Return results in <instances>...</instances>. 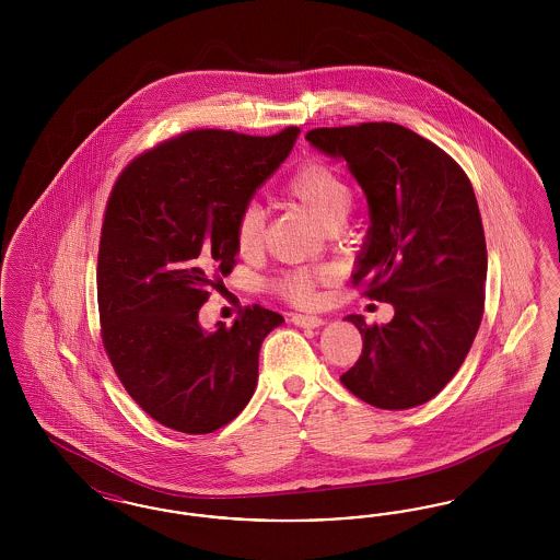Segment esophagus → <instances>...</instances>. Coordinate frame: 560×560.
Returning a JSON list of instances; mask_svg holds the SVG:
<instances>
[{"label": "esophagus", "instance_id": "1", "mask_svg": "<svg viewBox=\"0 0 560 560\" xmlns=\"http://www.w3.org/2000/svg\"><path fill=\"white\" fill-rule=\"evenodd\" d=\"M292 320L298 327H319L323 325V319L317 315H302V313H295L292 315Z\"/></svg>", "mask_w": 560, "mask_h": 560}]
</instances>
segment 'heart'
<instances>
[{"instance_id": "obj_1", "label": "heart", "mask_w": 560, "mask_h": 560, "mask_svg": "<svg viewBox=\"0 0 560 560\" xmlns=\"http://www.w3.org/2000/svg\"><path fill=\"white\" fill-rule=\"evenodd\" d=\"M285 192L315 215L325 229H338L347 218L354 195L347 178L327 161H304L285 185ZM265 245V210L258 203L245 206L237 220V247L241 254H256ZM331 272L325 268H293L275 279V290L295 304H311L320 283Z\"/></svg>"}]
</instances>
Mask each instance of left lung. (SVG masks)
Here are the masks:
<instances>
[{
    "label": "left lung",
    "mask_w": 560,
    "mask_h": 560,
    "mask_svg": "<svg viewBox=\"0 0 560 560\" xmlns=\"http://www.w3.org/2000/svg\"><path fill=\"white\" fill-rule=\"evenodd\" d=\"M306 140L347 161L363 188L372 224L352 281L395 308L386 325L348 315L363 352L340 380L380 409L422 405L462 368L482 319L487 245L472 185L443 149L399 124L317 128Z\"/></svg>",
    "instance_id": "8db88e82"
}]
</instances>
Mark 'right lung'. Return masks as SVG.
<instances>
[{"instance_id": "1", "label": "right lung", "mask_w": 560, "mask_h": 560, "mask_svg": "<svg viewBox=\"0 0 560 560\" xmlns=\"http://www.w3.org/2000/svg\"><path fill=\"white\" fill-rule=\"evenodd\" d=\"M298 133H180L136 158L110 190L96 270L103 347L163 427L208 434L256 390L260 347L283 317L254 304L233 327L206 331L199 311L235 267L241 210Z\"/></svg>"}]
</instances>
